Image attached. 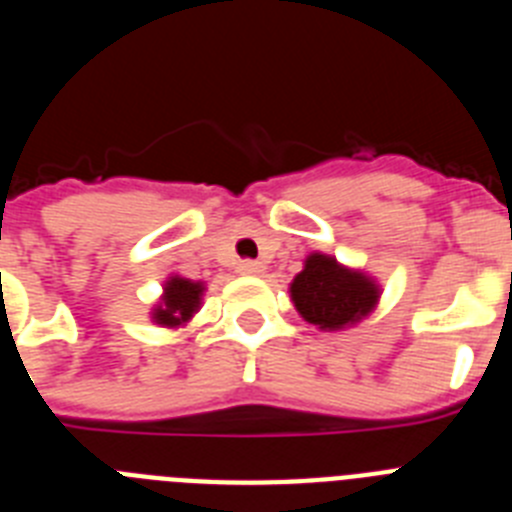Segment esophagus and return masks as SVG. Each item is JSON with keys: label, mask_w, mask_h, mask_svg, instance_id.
Listing matches in <instances>:
<instances>
[{"label": "esophagus", "mask_w": 512, "mask_h": 512, "mask_svg": "<svg viewBox=\"0 0 512 512\" xmlns=\"http://www.w3.org/2000/svg\"><path fill=\"white\" fill-rule=\"evenodd\" d=\"M238 274H243V277H259V274H264V266L259 261H238Z\"/></svg>", "instance_id": "esophagus-1"}]
</instances>
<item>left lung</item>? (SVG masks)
<instances>
[{
    "label": "left lung",
    "instance_id": "left-lung-1",
    "mask_svg": "<svg viewBox=\"0 0 512 512\" xmlns=\"http://www.w3.org/2000/svg\"><path fill=\"white\" fill-rule=\"evenodd\" d=\"M289 295L307 323L320 330H343L377 307L379 284L364 271L338 264L333 256L310 253L305 269L289 284Z\"/></svg>",
    "mask_w": 512,
    "mask_h": 512
}]
</instances>
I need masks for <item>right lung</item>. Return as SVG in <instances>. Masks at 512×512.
Returning <instances> with one entry per match:
<instances>
[{
	"label": "right lung",
	"mask_w": 512,
	"mask_h": 512,
	"mask_svg": "<svg viewBox=\"0 0 512 512\" xmlns=\"http://www.w3.org/2000/svg\"><path fill=\"white\" fill-rule=\"evenodd\" d=\"M202 295H205V284L202 282L169 277L164 284L161 302L153 307V323L164 325V328H179V325L189 323L194 312L200 310Z\"/></svg>",
	"instance_id": "obj_1"
}]
</instances>
